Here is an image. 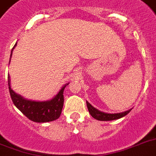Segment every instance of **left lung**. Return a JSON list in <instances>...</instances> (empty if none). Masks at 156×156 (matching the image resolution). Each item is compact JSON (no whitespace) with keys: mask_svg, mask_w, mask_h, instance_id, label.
Wrapping results in <instances>:
<instances>
[{"mask_svg":"<svg viewBox=\"0 0 156 156\" xmlns=\"http://www.w3.org/2000/svg\"><path fill=\"white\" fill-rule=\"evenodd\" d=\"M87 106L88 111H89L92 117H94L98 121H113V120H117V119L121 118V117L126 116L132 109H129L127 111H125L123 112H119V113H107V112H101L95 108H94L88 101H87Z\"/></svg>","mask_w":156,"mask_h":156,"instance_id":"left-lung-1","label":"left lung"}]
</instances>
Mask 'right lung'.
Listing matches in <instances>:
<instances>
[{
    "mask_svg": "<svg viewBox=\"0 0 156 156\" xmlns=\"http://www.w3.org/2000/svg\"><path fill=\"white\" fill-rule=\"evenodd\" d=\"M17 43L11 50V56L13 54V51L16 47ZM8 84L9 94L13 104L18 109H19L24 115L30 121L38 122V123H44L49 121H55L60 117L61 111L63 108L64 104V90L66 87L69 84L66 83L59 90V92L54 96L52 99L46 101H35L25 99L22 95H18L12 90L10 85V77L8 74Z\"/></svg>",
    "mask_w": 156,
    "mask_h": 156,
    "instance_id": "1",
    "label": "right lung"
}]
</instances>
